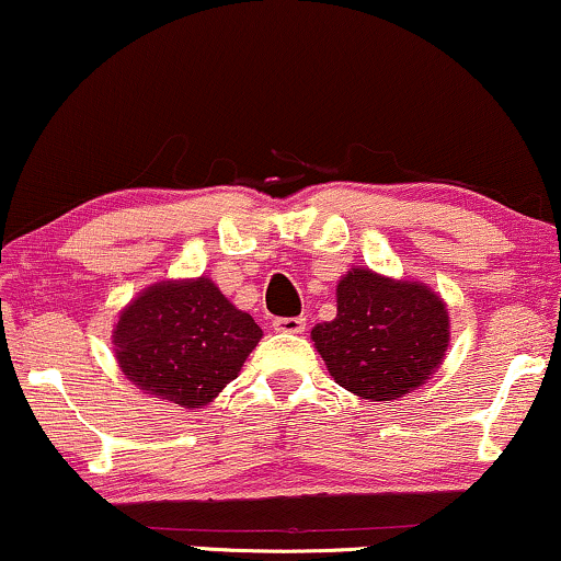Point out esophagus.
I'll list each match as a JSON object with an SVG mask.
<instances>
[{"label":"esophagus","mask_w":561,"mask_h":561,"mask_svg":"<svg viewBox=\"0 0 561 561\" xmlns=\"http://www.w3.org/2000/svg\"><path fill=\"white\" fill-rule=\"evenodd\" d=\"M274 331H282V333H302V331H305V318H302V316L276 318V321H274Z\"/></svg>","instance_id":"34e87169"}]
</instances>
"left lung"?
<instances>
[{
    "label": "left lung",
    "mask_w": 561,
    "mask_h": 561,
    "mask_svg": "<svg viewBox=\"0 0 561 561\" xmlns=\"http://www.w3.org/2000/svg\"><path fill=\"white\" fill-rule=\"evenodd\" d=\"M336 318L313 329L333 380L370 401L422 386L448 350V310L430 287L354 268L336 287Z\"/></svg>",
    "instance_id": "left-lung-1"
}]
</instances>
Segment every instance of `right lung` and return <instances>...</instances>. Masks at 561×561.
Wrapping results in <instances>:
<instances>
[{"label":"right lung","mask_w":561,"mask_h":561,"mask_svg":"<svg viewBox=\"0 0 561 561\" xmlns=\"http://www.w3.org/2000/svg\"><path fill=\"white\" fill-rule=\"evenodd\" d=\"M261 329L209 279L141 293L113 331L126 378L154 399L198 409L238 378Z\"/></svg>","instance_id":"obj_1"}]
</instances>
